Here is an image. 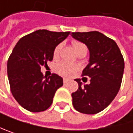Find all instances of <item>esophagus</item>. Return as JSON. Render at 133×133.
I'll return each mask as SVG.
<instances>
[{
  "label": "esophagus",
  "mask_w": 133,
  "mask_h": 133,
  "mask_svg": "<svg viewBox=\"0 0 133 133\" xmlns=\"http://www.w3.org/2000/svg\"><path fill=\"white\" fill-rule=\"evenodd\" d=\"M68 82H69V80L68 79H65V78L63 79V83L64 84H67Z\"/></svg>",
  "instance_id": "obj_1"
}]
</instances>
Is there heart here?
Here are the masks:
<instances>
[{"mask_svg":"<svg viewBox=\"0 0 133 133\" xmlns=\"http://www.w3.org/2000/svg\"><path fill=\"white\" fill-rule=\"evenodd\" d=\"M72 43H73V45L77 53L83 49H87L86 45L79 41L74 40V41H73ZM62 46H63V44L60 43L55 48V49L53 51V57L55 59L59 57ZM77 69H78V67L77 66L73 65L66 61H62L56 66V71L57 72V74H59V75H61L63 77H71L76 72V70Z\"/></svg>","mask_w":133,"mask_h":133,"instance_id":"obj_1","label":"heart"}]
</instances>
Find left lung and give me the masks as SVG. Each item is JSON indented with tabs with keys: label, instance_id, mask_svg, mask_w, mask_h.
I'll list each match as a JSON object with an SVG mask.
<instances>
[{
	"label": "left lung",
	"instance_id": "obj_1",
	"mask_svg": "<svg viewBox=\"0 0 133 133\" xmlns=\"http://www.w3.org/2000/svg\"><path fill=\"white\" fill-rule=\"evenodd\" d=\"M72 37L89 49V63L83 70L89 84L75 79L78 89L72 93L74 108L84 114H97L107 108L117 95L124 72V59L116 42L97 31L72 32Z\"/></svg>",
	"mask_w": 133,
	"mask_h": 133
}]
</instances>
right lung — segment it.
<instances>
[{"label": "right lung", "mask_w": 133, "mask_h": 133, "mask_svg": "<svg viewBox=\"0 0 133 133\" xmlns=\"http://www.w3.org/2000/svg\"><path fill=\"white\" fill-rule=\"evenodd\" d=\"M70 33L37 30L22 37L15 46L8 61V77L14 98L25 109L40 112L52 104L63 81L56 74L43 76L41 66L52 60L55 48Z\"/></svg>", "instance_id": "obj_1"}]
</instances>
